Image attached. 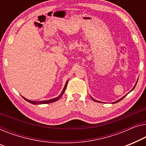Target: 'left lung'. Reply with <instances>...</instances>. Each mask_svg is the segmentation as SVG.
I'll use <instances>...</instances> for the list:
<instances>
[{"instance_id":"left-lung-1","label":"left lung","mask_w":146,"mask_h":146,"mask_svg":"<svg viewBox=\"0 0 146 146\" xmlns=\"http://www.w3.org/2000/svg\"><path fill=\"white\" fill-rule=\"evenodd\" d=\"M136 84H137V83H136ZM136 84H135V86H134V88H133V89H132V90L134 89V88H135V85H136ZM125 96H123V97H122V98H120V99H119L118 100H117V101H116V102H113V103H116V102H119V101H120V100H122V99H123V98H124L125 97ZM91 98H92V97H91ZM92 99H93V100H94V101H95V102H99V101H98V100H96L95 99H94V98H92Z\"/></svg>"}]
</instances>
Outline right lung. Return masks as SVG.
Segmentation results:
<instances>
[{"mask_svg": "<svg viewBox=\"0 0 146 146\" xmlns=\"http://www.w3.org/2000/svg\"><path fill=\"white\" fill-rule=\"evenodd\" d=\"M67 82L68 81H67L66 82V83H65V87H64V88H63V91H62V92H61V93L59 94V96H57V97H56V98H52V99H50V100H44V101H32V100H28V99H26V98H24V97H23L24 99H25L26 101L27 102H30V103H32V104H48V103H51V102H55V101H57V100H58L59 98H60L61 96H62V95L63 94V93H64V92H65V89H66V87H67Z\"/></svg>", "mask_w": 146, "mask_h": 146, "instance_id": "right-lung-1", "label": "right lung"}]
</instances>
